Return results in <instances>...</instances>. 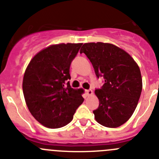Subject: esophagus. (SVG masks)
Listing matches in <instances>:
<instances>
[{
    "label": "esophagus",
    "mask_w": 159,
    "mask_h": 159,
    "mask_svg": "<svg viewBox=\"0 0 159 159\" xmlns=\"http://www.w3.org/2000/svg\"><path fill=\"white\" fill-rule=\"evenodd\" d=\"M86 95L87 96H92L93 95V92L92 90H86Z\"/></svg>",
    "instance_id": "1"
}]
</instances>
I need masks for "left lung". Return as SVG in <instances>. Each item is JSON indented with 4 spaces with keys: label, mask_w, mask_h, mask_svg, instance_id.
<instances>
[{
    "label": "left lung",
    "mask_w": 159,
    "mask_h": 159,
    "mask_svg": "<svg viewBox=\"0 0 159 159\" xmlns=\"http://www.w3.org/2000/svg\"><path fill=\"white\" fill-rule=\"evenodd\" d=\"M92 63L97 77L104 78L95 91L99 106L93 111L99 124L116 128L131 117L143 88L139 67L126 51L112 43H86L80 49Z\"/></svg>",
    "instance_id": "8db88e82"
}]
</instances>
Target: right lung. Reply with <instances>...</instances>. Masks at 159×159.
<instances>
[{
  "label": "right lung",
  "mask_w": 159,
  "mask_h": 159,
  "mask_svg": "<svg viewBox=\"0 0 159 159\" xmlns=\"http://www.w3.org/2000/svg\"><path fill=\"white\" fill-rule=\"evenodd\" d=\"M82 43L52 44L30 60L24 74L22 88L32 116L48 128L66 126L84 102L82 89H73L70 65Z\"/></svg>",
  "instance_id": "right-lung-1"
}]
</instances>
